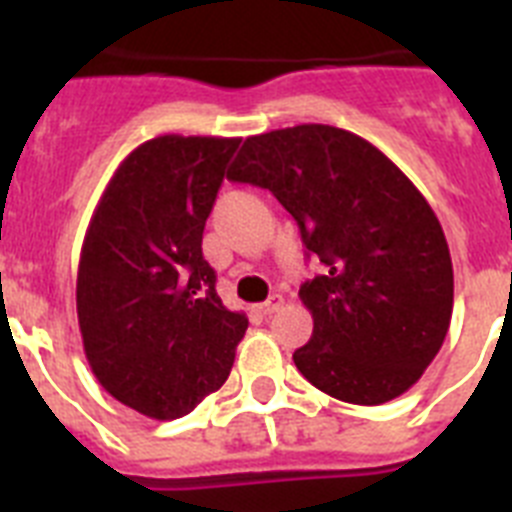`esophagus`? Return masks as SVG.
<instances>
[{
  "label": "esophagus",
  "instance_id": "34e87169",
  "mask_svg": "<svg viewBox=\"0 0 512 512\" xmlns=\"http://www.w3.org/2000/svg\"><path fill=\"white\" fill-rule=\"evenodd\" d=\"M282 295H271L269 300L264 302V305H259V312L261 315H274V312L279 310V307H282Z\"/></svg>",
  "mask_w": 512,
  "mask_h": 512
}]
</instances>
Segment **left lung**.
Segmentation results:
<instances>
[{
  "instance_id": "1",
  "label": "left lung",
  "mask_w": 512,
  "mask_h": 512,
  "mask_svg": "<svg viewBox=\"0 0 512 512\" xmlns=\"http://www.w3.org/2000/svg\"><path fill=\"white\" fill-rule=\"evenodd\" d=\"M230 182L269 189L323 264L300 287L310 341L302 377L354 405L410 390L449 333L454 269L436 212L369 140L333 125L251 135Z\"/></svg>"
}]
</instances>
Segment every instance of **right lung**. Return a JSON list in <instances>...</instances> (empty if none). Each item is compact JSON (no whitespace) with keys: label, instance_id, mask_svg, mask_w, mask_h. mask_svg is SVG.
<instances>
[{"label":"right lung","instance_id":"add662e5","mask_svg":"<svg viewBox=\"0 0 512 512\" xmlns=\"http://www.w3.org/2000/svg\"><path fill=\"white\" fill-rule=\"evenodd\" d=\"M238 138L158 135L104 189L81 246L76 312L94 377L156 420L220 390L248 328L217 297L202 233Z\"/></svg>","mask_w":512,"mask_h":512}]
</instances>
